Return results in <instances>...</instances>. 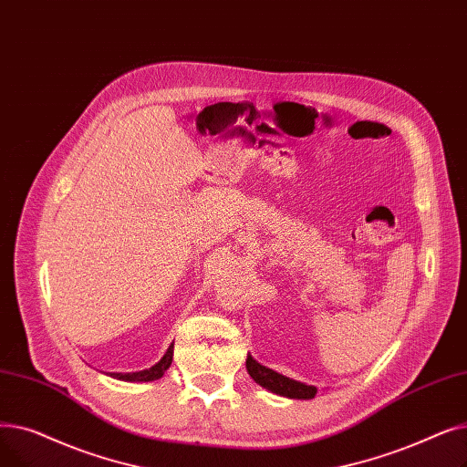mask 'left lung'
<instances>
[{"instance_id": "obj_1", "label": "left lung", "mask_w": 467, "mask_h": 467, "mask_svg": "<svg viewBox=\"0 0 467 467\" xmlns=\"http://www.w3.org/2000/svg\"><path fill=\"white\" fill-rule=\"evenodd\" d=\"M247 370L258 386L288 399H314L317 393L316 386H307L298 380L286 379V376L260 365L251 358V355H247Z\"/></svg>"}]
</instances>
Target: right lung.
Here are the masks:
<instances>
[{"label": "right lung", "mask_w": 467, "mask_h": 467, "mask_svg": "<svg viewBox=\"0 0 467 467\" xmlns=\"http://www.w3.org/2000/svg\"><path fill=\"white\" fill-rule=\"evenodd\" d=\"M172 348H174V342L167 348L163 358L158 363H155L153 367L146 368V370H139V372H109V376H112V379H118V380H125V382H151V380H160L161 376L165 374V370L172 363Z\"/></svg>", "instance_id": "add662e5"}]
</instances>
